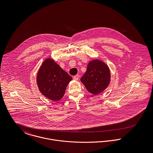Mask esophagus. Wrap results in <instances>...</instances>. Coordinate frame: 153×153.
<instances>
[{
  "label": "esophagus",
  "mask_w": 153,
  "mask_h": 153,
  "mask_svg": "<svg viewBox=\"0 0 153 153\" xmlns=\"http://www.w3.org/2000/svg\"><path fill=\"white\" fill-rule=\"evenodd\" d=\"M79 75H75V76H74V77H73V78H74V80H75V81H76V80H78V79H79Z\"/></svg>",
  "instance_id": "1"
}]
</instances>
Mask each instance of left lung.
I'll list each match as a JSON object with an SVG mask.
<instances>
[{"label": "left lung", "instance_id": "1", "mask_svg": "<svg viewBox=\"0 0 153 153\" xmlns=\"http://www.w3.org/2000/svg\"><path fill=\"white\" fill-rule=\"evenodd\" d=\"M110 80L108 66L99 59H94L88 63L87 70L81 78L88 91L95 95L103 92L108 87Z\"/></svg>", "mask_w": 153, "mask_h": 153}]
</instances>
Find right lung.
<instances>
[{"label": "right lung", "mask_w": 153, "mask_h": 153, "mask_svg": "<svg viewBox=\"0 0 153 153\" xmlns=\"http://www.w3.org/2000/svg\"><path fill=\"white\" fill-rule=\"evenodd\" d=\"M72 79V77L53 59L47 58L38 71L36 82L42 95L56 101L64 97L66 87Z\"/></svg>", "instance_id": "obj_1"}]
</instances>
